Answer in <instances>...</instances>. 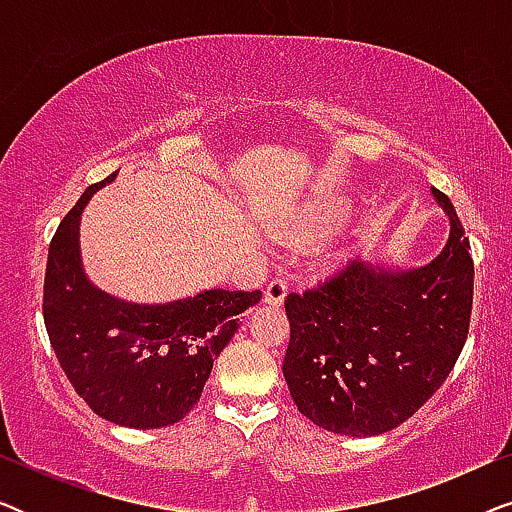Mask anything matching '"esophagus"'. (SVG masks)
<instances>
[{
    "label": "esophagus",
    "instance_id": "obj_1",
    "mask_svg": "<svg viewBox=\"0 0 512 512\" xmlns=\"http://www.w3.org/2000/svg\"><path fill=\"white\" fill-rule=\"evenodd\" d=\"M286 289H289V282H286L284 277H275L268 286H265V303L282 305L286 298Z\"/></svg>",
    "mask_w": 512,
    "mask_h": 512
}]
</instances>
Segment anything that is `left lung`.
<instances>
[{"instance_id": "8db88e82", "label": "left lung", "mask_w": 512, "mask_h": 512, "mask_svg": "<svg viewBox=\"0 0 512 512\" xmlns=\"http://www.w3.org/2000/svg\"><path fill=\"white\" fill-rule=\"evenodd\" d=\"M443 251L422 268L347 261L284 300L291 324L284 380L293 403L321 429L377 436L403 424L457 363L473 307V258L454 205Z\"/></svg>"}]
</instances>
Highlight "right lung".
I'll list each match as a JSON object with an SVG mask.
<instances>
[{
    "mask_svg": "<svg viewBox=\"0 0 512 512\" xmlns=\"http://www.w3.org/2000/svg\"><path fill=\"white\" fill-rule=\"evenodd\" d=\"M88 186L55 230L44 279V324L60 368L88 408L130 429L177 424L200 401L214 359L233 338L237 314L261 291L212 289L165 305H137L90 284L79 254Z\"/></svg>",
    "mask_w": 512,
    "mask_h": 512,
    "instance_id": "obj_1",
    "label": "right lung"
}]
</instances>
